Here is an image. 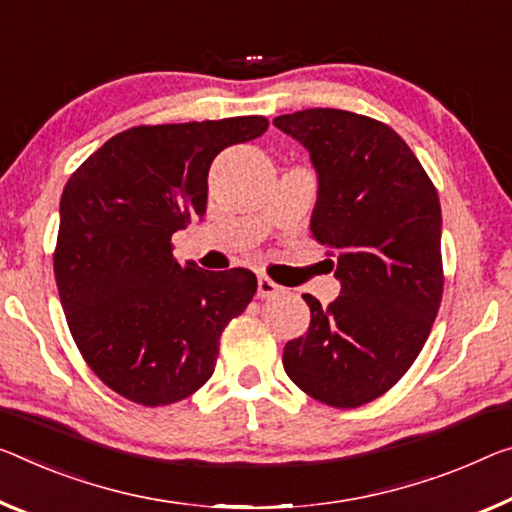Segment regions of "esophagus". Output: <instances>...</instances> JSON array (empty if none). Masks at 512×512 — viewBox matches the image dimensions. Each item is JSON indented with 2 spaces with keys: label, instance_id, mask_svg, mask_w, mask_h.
<instances>
[{
  "label": "esophagus",
  "instance_id": "esophagus-1",
  "mask_svg": "<svg viewBox=\"0 0 512 512\" xmlns=\"http://www.w3.org/2000/svg\"><path fill=\"white\" fill-rule=\"evenodd\" d=\"M281 293H283V288L279 286V283H274L267 277H258V297H261V300H265V297H277Z\"/></svg>",
  "mask_w": 512,
  "mask_h": 512
}]
</instances>
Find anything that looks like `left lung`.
Segmentation results:
<instances>
[{"label": "left lung", "mask_w": 512, "mask_h": 512, "mask_svg": "<svg viewBox=\"0 0 512 512\" xmlns=\"http://www.w3.org/2000/svg\"><path fill=\"white\" fill-rule=\"evenodd\" d=\"M274 125L311 155V233L341 281L329 306L302 295L311 327L286 343L283 368L311 398L350 410L410 371L435 322L444 290L439 196L387 123L318 107Z\"/></svg>", "instance_id": "obj_1"}]
</instances>
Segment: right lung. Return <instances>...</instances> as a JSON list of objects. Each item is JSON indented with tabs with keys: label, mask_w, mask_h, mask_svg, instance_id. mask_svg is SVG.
Masks as SVG:
<instances>
[{
	"label": "right lung",
	"mask_w": 512,
	"mask_h": 512,
	"mask_svg": "<svg viewBox=\"0 0 512 512\" xmlns=\"http://www.w3.org/2000/svg\"><path fill=\"white\" fill-rule=\"evenodd\" d=\"M265 116L137 125L86 157L64 187L54 279L86 364L132 403L160 407L210 380L224 327L256 274L208 272L171 254V235L206 215L208 171Z\"/></svg>",
	"instance_id": "1"
}]
</instances>
